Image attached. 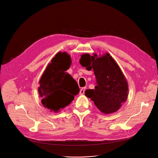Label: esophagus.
I'll return each instance as SVG.
<instances>
[{"label": "esophagus", "instance_id": "34e87169", "mask_svg": "<svg viewBox=\"0 0 158 158\" xmlns=\"http://www.w3.org/2000/svg\"><path fill=\"white\" fill-rule=\"evenodd\" d=\"M85 88H82L81 89H80V92H79V94L81 95H82L84 94L85 93Z\"/></svg>", "mask_w": 158, "mask_h": 158}]
</instances>
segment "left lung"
I'll use <instances>...</instances> for the list:
<instances>
[{"mask_svg": "<svg viewBox=\"0 0 158 158\" xmlns=\"http://www.w3.org/2000/svg\"><path fill=\"white\" fill-rule=\"evenodd\" d=\"M79 62L87 70L93 69L96 79L94 89L85 90V96L103 113L118 110L127 99L128 85L116 61L108 53L98 56L85 53L81 55Z\"/></svg>", "mask_w": 158, "mask_h": 158, "instance_id": "8db88e82", "label": "left lung"}]
</instances>
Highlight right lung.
<instances>
[{"label":"right lung","mask_w":158,"mask_h":158,"mask_svg":"<svg viewBox=\"0 0 158 158\" xmlns=\"http://www.w3.org/2000/svg\"><path fill=\"white\" fill-rule=\"evenodd\" d=\"M71 63L69 53L58 52L48 64L40 79L38 90L42 98L41 103L51 111L57 113L66 107L79 92L77 82L65 72Z\"/></svg>","instance_id":"1"}]
</instances>
